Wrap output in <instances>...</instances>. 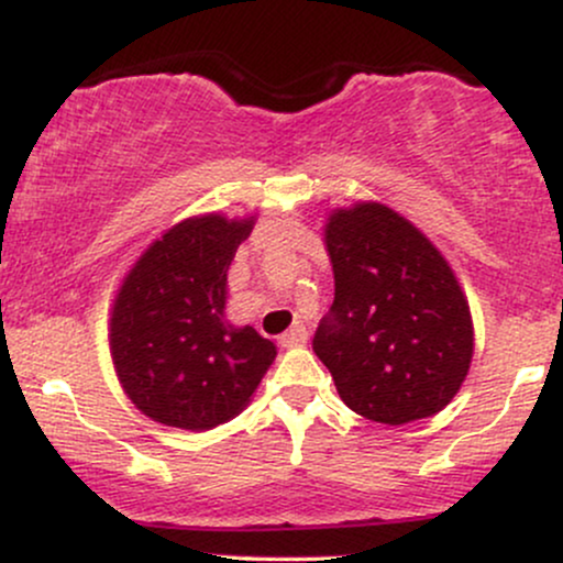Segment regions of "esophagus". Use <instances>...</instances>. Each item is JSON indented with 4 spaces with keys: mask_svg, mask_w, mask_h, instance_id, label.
Returning a JSON list of instances; mask_svg holds the SVG:
<instances>
[{
    "mask_svg": "<svg viewBox=\"0 0 563 563\" xmlns=\"http://www.w3.org/2000/svg\"><path fill=\"white\" fill-rule=\"evenodd\" d=\"M283 349H294V346H303L307 344V328L303 325H294L290 331H286L280 335V341H277Z\"/></svg>",
    "mask_w": 563,
    "mask_h": 563,
    "instance_id": "34e87169",
    "label": "esophagus"
}]
</instances>
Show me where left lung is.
Instances as JSON below:
<instances>
[{"label": "left lung", "instance_id": "8db88e82", "mask_svg": "<svg viewBox=\"0 0 563 563\" xmlns=\"http://www.w3.org/2000/svg\"><path fill=\"white\" fill-rule=\"evenodd\" d=\"M331 312L312 339L349 410L402 426L437 416L468 376L474 322L457 277L416 224L373 200L325 224Z\"/></svg>", "mask_w": 563, "mask_h": 563}]
</instances>
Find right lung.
I'll return each instance as SVG.
<instances>
[{
	"label": "right lung",
	"mask_w": 563,
	"mask_h": 563,
	"mask_svg": "<svg viewBox=\"0 0 563 563\" xmlns=\"http://www.w3.org/2000/svg\"><path fill=\"white\" fill-rule=\"evenodd\" d=\"M254 217H190L129 269L111 312L115 376L140 412L174 429L228 423L256 391L277 349L224 320L228 269Z\"/></svg>",
	"instance_id": "add662e5"
}]
</instances>
